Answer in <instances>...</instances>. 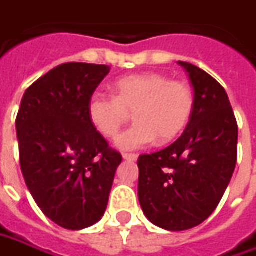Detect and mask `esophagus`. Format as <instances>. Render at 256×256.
<instances>
[{
    "label": "esophagus",
    "mask_w": 256,
    "mask_h": 256,
    "mask_svg": "<svg viewBox=\"0 0 256 256\" xmlns=\"http://www.w3.org/2000/svg\"><path fill=\"white\" fill-rule=\"evenodd\" d=\"M123 159L128 162L138 160V154L136 153H123Z\"/></svg>",
    "instance_id": "34e87169"
}]
</instances>
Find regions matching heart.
Returning <instances> with one entry per match:
<instances>
[{"label":"heart","mask_w":256,"mask_h":256,"mask_svg":"<svg viewBox=\"0 0 256 256\" xmlns=\"http://www.w3.org/2000/svg\"><path fill=\"white\" fill-rule=\"evenodd\" d=\"M116 96L97 93L88 102V118L98 133L113 139L134 114L136 123L122 133L116 146L122 150L146 148L159 138L173 140L189 123L194 106V90L182 80H169L160 72H143L118 78Z\"/></svg>","instance_id":"1"}]
</instances>
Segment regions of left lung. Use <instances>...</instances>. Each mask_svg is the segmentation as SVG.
<instances>
[{
  "label": "left lung",
  "instance_id": "8db88e82",
  "mask_svg": "<svg viewBox=\"0 0 256 256\" xmlns=\"http://www.w3.org/2000/svg\"><path fill=\"white\" fill-rule=\"evenodd\" d=\"M179 64L194 92L190 120L173 144L138 160L143 214L173 232L194 228L212 215L238 156V124L225 88L202 68Z\"/></svg>",
  "mask_w": 256,
  "mask_h": 256
}]
</instances>
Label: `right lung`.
<instances>
[{
  "instance_id": "right-lung-1",
  "label": "right lung",
  "mask_w": 256,
  "mask_h": 256,
  "mask_svg": "<svg viewBox=\"0 0 256 256\" xmlns=\"http://www.w3.org/2000/svg\"><path fill=\"white\" fill-rule=\"evenodd\" d=\"M108 72L100 64H62L28 87L18 110L24 180L42 214L64 229L88 228L103 218L122 163L87 112Z\"/></svg>"
}]
</instances>
